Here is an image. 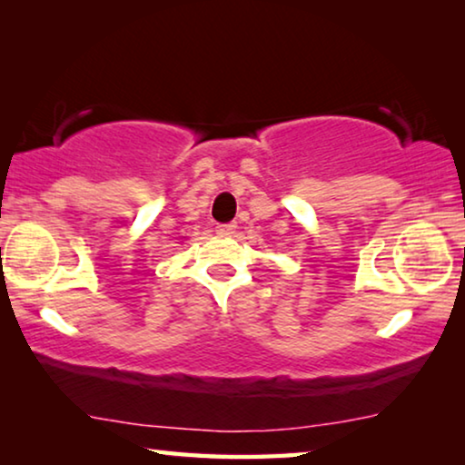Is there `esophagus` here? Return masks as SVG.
<instances>
[{
	"instance_id": "1",
	"label": "esophagus",
	"mask_w": 465,
	"mask_h": 465,
	"mask_svg": "<svg viewBox=\"0 0 465 465\" xmlns=\"http://www.w3.org/2000/svg\"><path fill=\"white\" fill-rule=\"evenodd\" d=\"M234 231H237V224H234V222H228V224H218V226H215V232L222 234V237H231V234H234Z\"/></svg>"
}]
</instances>
